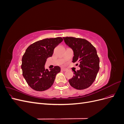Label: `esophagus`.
I'll return each instance as SVG.
<instances>
[{
    "label": "esophagus",
    "mask_w": 124,
    "mask_h": 124,
    "mask_svg": "<svg viewBox=\"0 0 124 124\" xmlns=\"http://www.w3.org/2000/svg\"><path fill=\"white\" fill-rule=\"evenodd\" d=\"M61 70L63 71H67V69H65V68H61Z\"/></svg>",
    "instance_id": "34e87169"
}]
</instances>
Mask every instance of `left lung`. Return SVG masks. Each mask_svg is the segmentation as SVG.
<instances>
[{"label":"left lung","instance_id":"obj_1","mask_svg":"<svg viewBox=\"0 0 124 124\" xmlns=\"http://www.w3.org/2000/svg\"><path fill=\"white\" fill-rule=\"evenodd\" d=\"M63 39L73 51L72 62H78L80 67L79 70L74 71V76L69 80L70 85L79 90L89 87L95 80L99 70V58L95 47L84 39L71 37Z\"/></svg>","mask_w":124,"mask_h":124}]
</instances>
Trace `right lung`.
<instances>
[{
  "mask_svg": "<svg viewBox=\"0 0 124 124\" xmlns=\"http://www.w3.org/2000/svg\"><path fill=\"white\" fill-rule=\"evenodd\" d=\"M61 37L47 38L32 43L27 47L22 57L23 76L28 85L37 91H44L54 83L56 74L61 71L59 66L50 71L45 69L46 59L51 57L55 47L61 43Z\"/></svg>",
  "mask_w": 124,
  "mask_h": 124,
  "instance_id": "right-lung-1",
  "label": "right lung"
}]
</instances>
